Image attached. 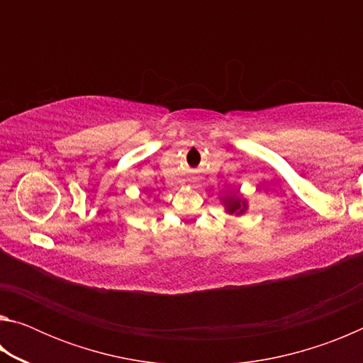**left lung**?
<instances>
[{"instance_id":"1","label":"left lung","mask_w":363,"mask_h":363,"mask_svg":"<svg viewBox=\"0 0 363 363\" xmlns=\"http://www.w3.org/2000/svg\"><path fill=\"white\" fill-rule=\"evenodd\" d=\"M224 210L230 216H242V214L248 210V201L240 192H233L225 196H220Z\"/></svg>"}]
</instances>
